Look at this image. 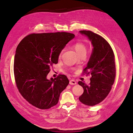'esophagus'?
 <instances>
[{
	"label": "esophagus",
	"instance_id": "34e87169",
	"mask_svg": "<svg viewBox=\"0 0 133 133\" xmlns=\"http://www.w3.org/2000/svg\"><path fill=\"white\" fill-rule=\"evenodd\" d=\"M69 84H70V85H75V84H76V82H75V80H74V79H71L70 81H69Z\"/></svg>",
	"mask_w": 133,
	"mask_h": 133
}]
</instances>
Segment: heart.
<instances>
[{"instance_id": "b5f03b06", "label": "heart", "mask_w": 133, "mask_h": 133, "mask_svg": "<svg viewBox=\"0 0 133 133\" xmlns=\"http://www.w3.org/2000/svg\"><path fill=\"white\" fill-rule=\"evenodd\" d=\"M73 47L74 48V49L75 50L76 52L77 53V54L79 55H80V54H83V53L86 54L87 47H86L85 44H84V43H83V42H78L75 43L74 44ZM63 51H64V50H62L61 51H60V53L59 54V58L62 57V54L63 53Z\"/></svg>"}]
</instances>
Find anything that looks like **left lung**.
<instances>
[{
    "label": "left lung",
    "instance_id": "8db88e82",
    "mask_svg": "<svg viewBox=\"0 0 133 133\" xmlns=\"http://www.w3.org/2000/svg\"><path fill=\"white\" fill-rule=\"evenodd\" d=\"M91 42L93 49L83 75H91L89 85L79 81L84 92L79 98L80 102L88 106L102 102L109 93L113 85L116 68L115 56L111 46L106 40L90 30H80Z\"/></svg>",
    "mask_w": 133,
    "mask_h": 133
}]
</instances>
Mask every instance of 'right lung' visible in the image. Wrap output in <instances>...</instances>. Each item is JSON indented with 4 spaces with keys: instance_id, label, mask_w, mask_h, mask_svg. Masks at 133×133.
Here are the masks:
<instances>
[{
    "instance_id": "right-lung-1",
    "label": "right lung",
    "mask_w": 133,
    "mask_h": 133,
    "mask_svg": "<svg viewBox=\"0 0 133 133\" xmlns=\"http://www.w3.org/2000/svg\"><path fill=\"white\" fill-rule=\"evenodd\" d=\"M75 37L66 32L33 33L24 38L15 51L14 74L20 93L32 105L48 109L58 103L60 93L69 83L59 74L50 80L46 76L59 54Z\"/></svg>"
}]
</instances>
